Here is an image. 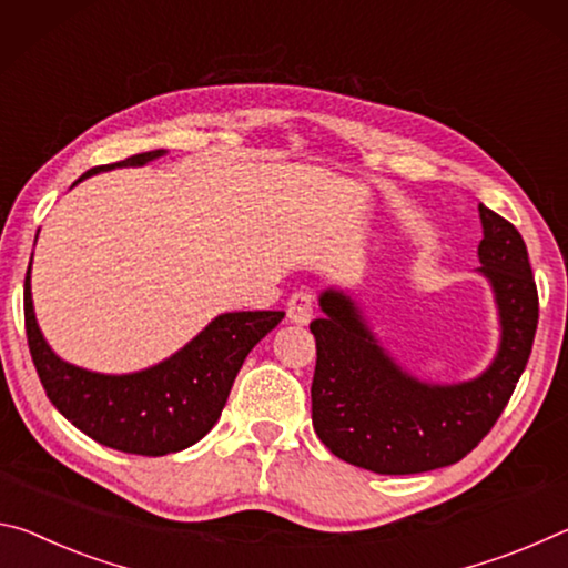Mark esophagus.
<instances>
[{
    "label": "esophagus",
    "instance_id": "1",
    "mask_svg": "<svg viewBox=\"0 0 568 568\" xmlns=\"http://www.w3.org/2000/svg\"><path fill=\"white\" fill-rule=\"evenodd\" d=\"M314 312V294L310 290H296L286 302V317L294 324H306Z\"/></svg>",
    "mask_w": 568,
    "mask_h": 568
}]
</instances>
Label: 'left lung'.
Masks as SVG:
<instances>
[{"label": "left lung", "instance_id": "1", "mask_svg": "<svg viewBox=\"0 0 568 568\" xmlns=\"http://www.w3.org/2000/svg\"><path fill=\"white\" fill-rule=\"evenodd\" d=\"M480 274L494 286L500 347L480 377L430 385L407 375L379 347L345 292L320 296L324 317L312 379L314 433L352 466L407 476L453 466L486 438L526 369L538 324V292L516 226L480 203Z\"/></svg>", "mask_w": 568, "mask_h": 568}]
</instances>
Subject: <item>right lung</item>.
Segmentation results:
<instances>
[{"label": "right lung", "instance_id": "obj_1", "mask_svg": "<svg viewBox=\"0 0 568 568\" xmlns=\"http://www.w3.org/2000/svg\"><path fill=\"white\" fill-rule=\"evenodd\" d=\"M165 151L130 155L80 175L145 165ZM284 312H229L213 320L199 337L133 375H100L60 359L44 342L34 320L30 268L24 276L27 345L50 403L100 445L133 455H169L199 443L226 405L231 385L258 339H264Z\"/></svg>", "mask_w": 568, "mask_h": 568}]
</instances>
